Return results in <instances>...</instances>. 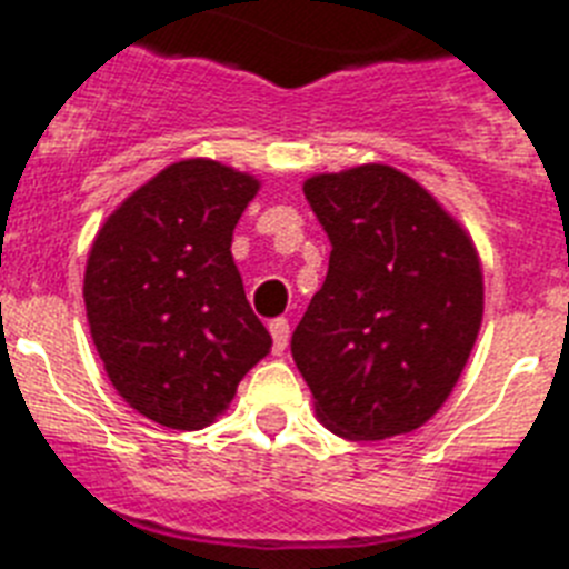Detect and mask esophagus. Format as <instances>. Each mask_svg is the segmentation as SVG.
<instances>
[{
	"label": "esophagus",
	"mask_w": 569,
	"mask_h": 569,
	"mask_svg": "<svg viewBox=\"0 0 569 569\" xmlns=\"http://www.w3.org/2000/svg\"><path fill=\"white\" fill-rule=\"evenodd\" d=\"M270 335H273V351L276 355H284V349H288V340H290V326L288 319H273L270 322Z\"/></svg>",
	"instance_id": "1"
}]
</instances>
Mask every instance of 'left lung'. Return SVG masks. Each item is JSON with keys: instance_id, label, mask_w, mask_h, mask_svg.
I'll return each mask as SVG.
<instances>
[{"instance_id": "left-lung-1", "label": "left lung", "mask_w": 569, "mask_h": 569, "mask_svg": "<svg viewBox=\"0 0 569 569\" xmlns=\"http://www.w3.org/2000/svg\"><path fill=\"white\" fill-rule=\"evenodd\" d=\"M331 241L290 351L319 421L351 442L412 433L457 387L482 322V267L457 220L389 166L305 180Z\"/></svg>"}]
</instances>
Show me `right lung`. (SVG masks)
I'll return each instance as SVG.
<instances>
[{"label":"right lung","instance_id":"obj_1","mask_svg":"<svg viewBox=\"0 0 569 569\" xmlns=\"http://www.w3.org/2000/svg\"><path fill=\"white\" fill-rule=\"evenodd\" d=\"M261 182L182 159L98 229L83 273L89 335L136 412L200 430L273 346L232 261V232Z\"/></svg>","mask_w":569,"mask_h":569}]
</instances>
